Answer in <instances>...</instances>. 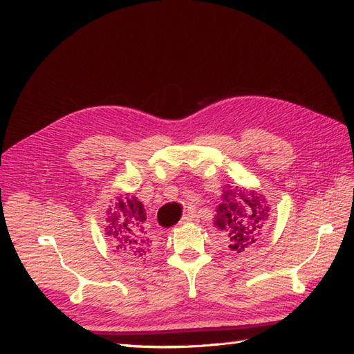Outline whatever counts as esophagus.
<instances>
[{
    "label": "esophagus",
    "instance_id": "34e87169",
    "mask_svg": "<svg viewBox=\"0 0 354 354\" xmlns=\"http://www.w3.org/2000/svg\"><path fill=\"white\" fill-rule=\"evenodd\" d=\"M198 220V216L195 212H189V214H186V216L181 218V221H180V224H186V223H190V221H196Z\"/></svg>",
    "mask_w": 354,
    "mask_h": 354
}]
</instances>
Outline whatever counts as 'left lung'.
Listing matches in <instances>:
<instances>
[{"mask_svg": "<svg viewBox=\"0 0 354 354\" xmlns=\"http://www.w3.org/2000/svg\"><path fill=\"white\" fill-rule=\"evenodd\" d=\"M269 221L270 208L263 195L239 186H226L214 224L227 233L232 251L251 248L266 233Z\"/></svg>", "mask_w": 354, "mask_h": 354, "instance_id": "1", "label": "left lung"}]
</instances>
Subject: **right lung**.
I'll use <instances>...</instances> for the list:
<instances>
[{"label":"right lung","mask_w":354,"mask_h":354,"mask_svg":"<svg viewBox=\"0 0 354 354\" xmlns=\"http://www.w3.org/2000/svg\"><path fill=\"white\" fill-rule=\"evenodd\" d=\"M106 234L113 241L116 251L127 259H143L149 254L151 239L145 227V205L136 196L116 198L115 205L108 209Z\"/></svg>","instance_id":"obj_1"}]
</instances>
